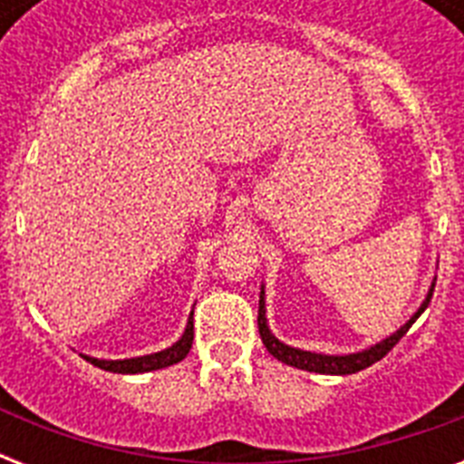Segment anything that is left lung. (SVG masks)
Returning a JSON list of instances; mask_svg holds the SVG:
<instances>
[{
    "label": "left lung",
    "instance_id": "left-lung-1",
    "mask_svg": "<svg viewBox=\"0 0 464 464\" xmlns=\"http://www.w3.org/2000/svg\"><path fill=\"white\" fill-rule=\"evenodd\" d=\"M433 286H436V284H431V289H429V294H426L424 304L419 305L417 313H414V315H411L410 320L400 327V330L392 332L390 337H385L382 342H378V344L368 346V349H363V352L344 353V356L304 352V349H296V346H289V344H284V342H279V339L272 334V330H269V324H267V315H265V313H267V310H265V286H262L260 310H257V327H260L262 344L267 346V352L272 353L275 359L282 361V363H286V366H296L301 368V371H310V373H327V375L359 373V371H363V368L373 366L375 361H381L382 356H385V353H388L390 349H392V346H395L404 334H407V330H410L411 324L417 323V317L424 313L429 301H431Z\"/></svg>",
    "mask_w": 464,
    "mask_h": 464
}]
</instances>
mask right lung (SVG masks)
I'll list each match as a JSON object with an SVG mask.
<instances>
[{"label": "right lung", "mask_w": 464, "mask_h": 464, "mask_svg": "<svg viewBox=\"0 0 464 464\" xmlns=\"http://www.w3.org/2000/svg\"><path fill=\"white\" fill-rule=\"evenodd\" d=\"M192 337H195V324H192V313H189L188 327L182 332V337L175 342L173 346H168L163 352L147 353V356H137V359H120V361H103L93 359V356H83V359L93 363V366L111 371V373H149V371H159V368L173 366L178 361H182L192 349Z\"/></svg>", "instance_id": "right-lung-1"}]
</instances>
